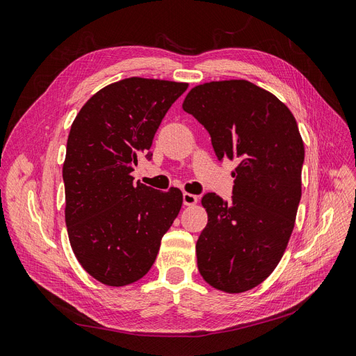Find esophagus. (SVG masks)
I'll return each instance as SVG.
<instances>
[{"label":"esophagus","instance_id":"1","mask_svg":"<svg viewBox=\"0 0 356 356\" xmlns=\"http://www.w3.org/2000/svg\"><path fill=\"white\" fill-rule=\"evenodd\" d=\"M197 200H199V197L191 195V193H184V195H182V202H184L186 207H193V204L197 203Z\"/></svg>","mask_w":356,"mask_h":356}]
</instances>
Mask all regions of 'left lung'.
Masks as SVG:
<instances>
[{
    "mask_svg": "<svg viewBox=\"0 0 356 356\" xmlns=\"http://www.w3.org/2000/svg\"><path fill=\"white\" fill-rule=\"evenodd\" d=\"M182 108L207 129L220 161H239L230 202L215 193L202 197L208 224L196 254L199 272L211 286L243 293L275 270L293 233L303 139L288 106L246 80L196 86Z\"/></svg>",
    "mask_w": 356,
    "mask_h": 356,
    "instance_id": "left-lung-1",
    "label": "left lung"
}]
</instances>
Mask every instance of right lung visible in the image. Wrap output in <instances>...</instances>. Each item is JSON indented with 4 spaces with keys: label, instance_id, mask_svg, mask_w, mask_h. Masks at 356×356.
<instances>
[{
    "label": "right lung",
    "instance_id": "obj_1",
    "mask_svg": "<svg viewBox=\"0 0 356 356\" xmlns=\"http://www.w3.org/2000/svg\"><path fill=\"white\" fill-rule=\"evenodd\" d=\"M187 83L131 77L95 93L71 126L62 177L72 251L96 281L123 286L152 268L182 204L131 175Z\"/></svg>",
    "mask_w": 356,
    "mask_h": 356
}]
</instances>
